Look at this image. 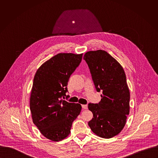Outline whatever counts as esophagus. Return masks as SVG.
I'll return each instance as SVG.
<instances>
[{"mask_svg":"<svg viewBox=\"0 0 158 158\" xmlns=\"http://www.w3.org/2000/svg\"><path fill=\"white\" fill-rule=\"evenodd\" d=\"M81 106H82L83 109H84V110H87L88 109V106L86 105H82Z\"/></svg>","mask_w":158,"mask_h":158,"instance_id":"1","label":"esophagus"}]
</instances>
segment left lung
Returning <instances> with one entry per match:
<instances>
[{"instance_id":"left-lung-1","label":"left lung","mask_w":158,"mask_h":158,"mask_svg":"<svg viewBox=\"0 0 158 158\" xmlns=\"http://www.w3.org/2000/svg\"><path fill=\"white\" fill-rule=\"evenodd\" d=\"M90 69L97 92L102 90L98 104L89 103L93 114L88 125L92 131L105 139L119 134L130 113V93L125 71L120 64L107 52H87L83 57Z\"/></svg>"}]
</instances>
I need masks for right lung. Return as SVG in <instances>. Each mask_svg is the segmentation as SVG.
<instances>
[{"mask_svg": "<svg viewBox=\"0 0 158 158\" xmlns=\"http://www.w3.org/2000/svg\"><path fill=\"white\" fill-rule=\"evenodd\" d=\"M83 53H58L38 69L30 98L33 123L47 139L58 142L70 133L72 122L81 110L79 103L63 100L71 74L78 66Z\"/></svg>", "mask_w": 158, "mask_h": 158, "instance_id": "right-lung-1", "label": "right lung"}]
</instances>
